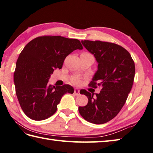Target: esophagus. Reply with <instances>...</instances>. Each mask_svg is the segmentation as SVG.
<instances>
[{
	"label": "esophagus",
	"mask_w": 153,
	"mask_h": 153,
	"mask_svg": "<svg viewBox=\"0 0 153 153\" xmlns=\"http://www.w3.org/2000/svg\"><path fill=\"white\" fill-rule=\"evenodd\" d=\"M80 94H79V89H77V88H76L74 89V95H79Z\"/></svg>",
	"instance_id": "34e87169"
}]
</instances>
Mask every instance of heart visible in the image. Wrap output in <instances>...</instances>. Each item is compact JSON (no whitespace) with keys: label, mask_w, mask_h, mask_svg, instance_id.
<instances>
[{"label":"heart","mask_w":153,"mask_h":153,"mask_svg":"<svg viewBox=\"0 0 153 153\" xmlns=\"http://www.w3.org/2000/svg\"><path fill=\"white\" fill-rule=\"evenodd\" d=\"M75 82H76V81H75Z\"/></svg>","instance_id":"1"}]
</instances>
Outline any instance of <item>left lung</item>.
Here are the masks:
<instances>
[{
  "label": "left lung",
  "instance_id": "left-lung-1",
  "mask_svg": "<svg viewBox=\"0 0 153 153\" xmlns=\"http://www.w3.org/2000/svg\"><path fill=\"white\" fill-rule=\"evenodd\" d=\"M83 46L94 56L98 64L89 86L101 88L100 94L80 90L88 103L78 110L83 119L94 124L111 120L123 107L132 88L135 66L127 50L116 44L82 40Z\"/></svg>",
  "mask_w": 153,
  "mask_h": 153
}]
</instances>
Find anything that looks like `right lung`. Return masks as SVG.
Instances as JSON below:
<instances>
[{"mask_svg":"<svg viewBox=\"0 0 153 153\" xmlns=\"http://www.w3.org/2000/svg\"><path fill=\"white\" fill-rule=\"evenodd\" d=\"M80 41L60 36H44L27 44L16 64L14 81L21 108L35 121L46 119L57 110L63 95L73 94L70 85L48 84L53 71L61 69L65 58L76 50H82Z\"/></svg>","mask_w":153,"mask_h":153,"instance_id":"obj_1","label":"right lung"}]
</instances>
